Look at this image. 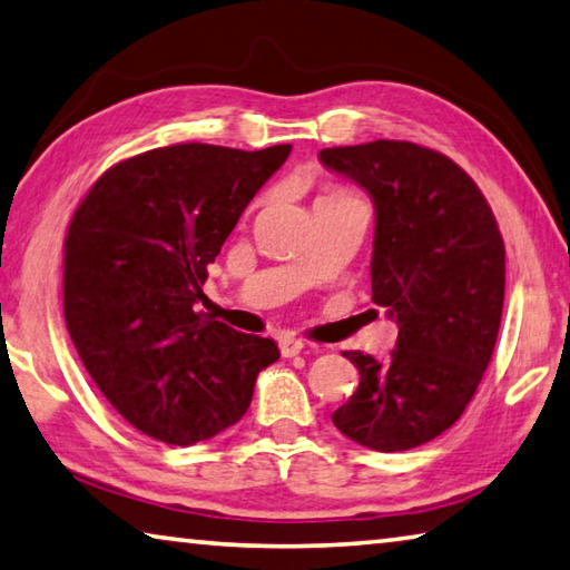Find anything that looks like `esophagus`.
<instances>
[{"instance_id":"34e87169","label":"esophagus","mask_w":570,"mask_h":570,"mask_svg":"<svg viewBox=\"0 0 570 570\" xmlns=\"http://www.w3.org/2000/svg\"><path fill=\"white\" fill-rule=\"evenodd\" d=\"M304 346L306 344L302 340H296V336H282V340H278V352H282V356H296Z\"/></svg>"}]
</instances>
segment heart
I'll list each match as a JSON object with an SVG mask.
<instances>
[{"mask_svg": "<svg viewBox=\"0 0 570 570\" xmlns=\"http://www.w3.org/2000/svg\"><path fill=\"white\" fill-rule=\"evenodd\" d=\"M344 196H352V193H346L344 188H330L322 198H344Z\"/></svg>", "mask_w": 570, "mask_h": 570, "instance_id": "heart-1", "label": "heart"}]
</instances>
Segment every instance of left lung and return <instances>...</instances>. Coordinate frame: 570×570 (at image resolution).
Instances as JSON below:
<instances>
[{
    "label": "left lung",
    "instance_id": "8db88e82",
    "mask_svg": "<svg viewBox=\"0 0 570 570\" xmlns=\"http://www.w3.org/2000/svg\"><path fill=\"white\" fill-rule=\"evenodd\" d=\"M322 163L377 210L372 302L400 326L387 362L344 352L360 387L332 414L364 448L402 452L452 428L495 350L505 244L485 196L458 163L407 140L324 148Z\"/></svg>",
    "mask_w": 570,
    "mask_h": 570
}]
</instances>
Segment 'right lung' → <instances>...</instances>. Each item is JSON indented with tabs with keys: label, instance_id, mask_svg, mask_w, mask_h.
<instances>
[{
	"label": "right lung",
	"instance_id": "obj_1",
	"mask_svg": "<svg viewBox=\"0 0 570 570\" xmlns=\"http://www.w3.org/2000/svg\"><path fill=\"white\" fill-rule=\"evenodd\" d=\"M292 146L180 142L92 183L65 236V324L92 382L142 435L193 445L244 417L274 340L198 312L208 264Z\"/></svg>",
	"mask_w": 570,
	"mask_h": 570
}]
</instances>
